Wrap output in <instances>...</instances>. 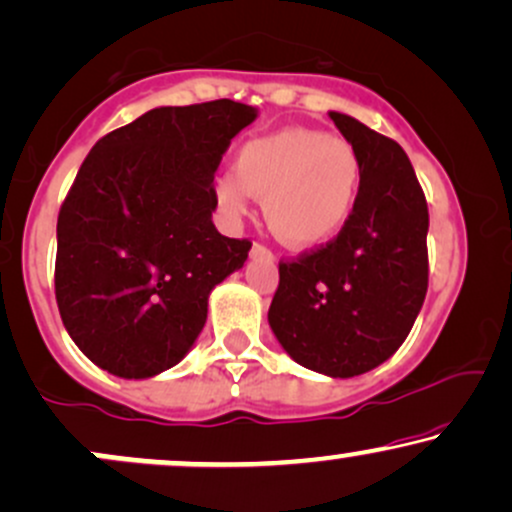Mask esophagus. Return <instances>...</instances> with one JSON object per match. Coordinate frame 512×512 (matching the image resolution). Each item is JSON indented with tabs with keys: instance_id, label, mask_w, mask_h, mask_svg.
Returning a JSON list of instances; mask_svg holds the SVG:
<instances>
[{
	"instance_id": "obj_1",
	"label": "esophagus",
	"mask_w": 512,
	"mask_h": 512,
	"mask_svg": "<svg viewBox=\"0 0 512 512\" xmlns=\"http://www.w3.org/2000/svg\"><path fill=\"white\" fill-rule=\"evenodd\" d=\"M251 258H266V261H273V254H270V249H266L263 244H254L251 246Z\"/></svg>"
}]
</instances>
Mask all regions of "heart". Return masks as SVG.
I'll use <instances>...</instances> for the list:
<instances>
[{
    "label": "heart",
    "instance_id": "heart-1",
    "mask_svg": "<svg viewBox=\"0 0 512 512\" xmlns=\"http://www.w3.org/2000/svg\"><path fill=\"white\" fill-rule=\"evenodd\" d=\"M364 162L345 138L318 129H280L249 138L234 158V172L215 184L220 208L232 218L249 213L251 196L263 198L270 232L290 249L333 242L352 220Z\"/></svg>",
    "mask_w": 512,
    "mask_h": 512
}]
</instances>
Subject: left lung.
I'll return each instance as SVG.
<instances>
[{
    "instance_id": "8db88e82",
    "label": "left lung",
    "mask_w": 512,
    "mask_h": 512,
    "mask_svg": "<svg viewBox=\"0 0 512 512\" xmlns=\"http://www.w3.org/2000/svg\"><path fill=\"white\" fill-rule=\"evenodd\" d=\"M328 114L362 155L357 210L333 242L280 263L268 323L297 364L352 378L393 357L422 311L429 208L398 143L350 114Z\"/></svg>"
}]
</instances>
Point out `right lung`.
<instances>
[{"instance_id":"obj_1","label":"right lung","mask_w":512,"mask_h":512,"mask_svg":"<svg viewBox=\"0 0 512 512\" xmlns=\"http://www.w3.org/2000/svg\"><path fill=\"white\" fill-rule=\"evenodd\" d=\"M258 110L234 100L155 107L95 143L57 220L54 294L95 366L153 378L189 354L208 297L251 242L213 225L215 170Z\"/></svg>"}]
</instances>
